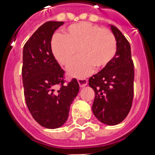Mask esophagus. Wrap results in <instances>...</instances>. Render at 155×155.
<instances>
[{
    "mask_svg": "<svg viewBox=\"0 0 155 155\" xmlns=\"http://www.w3.org/2000/svg\"><path fill=\"white\" fill-rule=\"evenodd\" d=\"M78 83L80 84V87H84L87 84V80H86V79H79Z\"/></svg>",
    "mask_w": 155,
    "mask_h": 155,
    "instance_id": "obj_1",
    "label": "esophagus"
}]
</instances>
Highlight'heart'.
<instances>
[{
	"label": "heart",
	"mask_w": 155,
	"mask_h": 155,
	"mask_svg": "<svg viewBox=\"0 0 155 155\" xmlns=\"http://www.w3.org/2000/svg\"><path fill=\"white\" fill-rule=\"evenodd\" d=\"M51 51L58 62L68 66L78 55L80 57L69 67L68 74L84 78L94 70L106 68L117 51V41L110 30L89 22L70 25L64 36L56 34L51 40Z\"/></svg>",
	"instance_id": "obj_1"
}]
</instances>
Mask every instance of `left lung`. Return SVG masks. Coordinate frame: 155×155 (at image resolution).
Here are the masks:
<instances>
[{
    "instance_id": "left-lung-1",
    "label": "left lung",
    "mask_w": 155,
    "mask_h": 155,
    "mask_svg": "<svg viewBox=\"0 0 155 155\" xmlns=\"http://www.w3.org/2000/svg\"><path fill=\"white\" fill-rule=\"evenodd\" d=\"M110 28L117 41V51L111 62L89 79L95 91L93 114L101 123L117 125L127 116L134 97V63L130 45L114 25Z\"/></svg>"
}]
</instances>
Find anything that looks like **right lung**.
Instances as JSON below:
<instances>
[{
    "mask_svg": "<svg viewBox=\"0 0 155 155\" xmlns=\"http://www.w3.org/2000/svg\"><path fill=\"white\" fill-rule=\"evenodd\" d=\"M63 24V21H48L42 25L23 48L25 102L33 119L48 129L64 124L70 106L80 91L76 79L65 83L64 71L51 51L52 35Z\"/></svg>",
    "mask_w": 155,
    "mask_h": 155,
    "instance_id": "add662e5",
    "label": "right lung"
}]
</instances>
